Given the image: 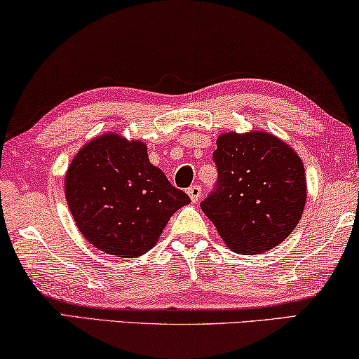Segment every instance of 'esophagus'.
<instances>
[{
  "mask_svg": "<svg viewBox=\"0 0 359 359\" xmlns=\"http://www.w3.org/2000/svg\"><path fill=\"white\" fill-rule=\"evenodd\" d=\"M187 194H189V196H190V200L194 201V203H196V201L200 200V196H201V187L200 185H191V187H189V190H187Z\"/></svg>",
  "mask_w": 359,
  "mask_h": 359,
  "instance_id": "34e87169",
  "label": "esophagus"
}]
</instances>
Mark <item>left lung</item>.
I'll list each match as a JSON object with an SVG mask.
<instances>
[{
	"label": "left lung",
	"mask_w": 359,
	"mask_h": 359,
	"mask_svg": "<svg viewBox=\"0 0 359 359\" xmlns=\"http://www.w3.org/2000/svg\"><path fill=\"white\" fill-rule=\"evenodd\" d=\"M215 190L200 206L236 254L254 255L281 244L299 223L306 175L291 146L266 131L218 136Z\"/></svg>",
	"instance_id": "obj_1"
}]
</instances>
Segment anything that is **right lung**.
Masks as SVG:
<instances>
[{
    "label": "right lung",
    "mask_w": 359,
    "mask_h": 359,
    "mask_svg": "<svg viewBox=\"0 0 359 359\" xmlns=\"http://www.w3.org/2000/svg\"><path fill=\"white\" fill-rule=\"evenodd\" d=\"M74 223L105 254L135 259L156 245L190 198L149 163L143 141L105 133L78 151L65 177Z\"/></svg>",
    "instance_id": "add662e5"
}]
</instances>
